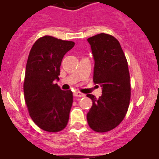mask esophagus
Here are the masks:
<instances>
[{
    "instance_id": "obj_1",
    "label": "esophagus",
    "mask_w": 159,
    "mask_h": 159,
    "mask_svg": "<svg viewBox=\"0 0 159 159\" xmlns=\"http://www.w3.org/2000/svg\"><path fill=\"white\" fill-rule=\"evenodd\" d=\"M74 96L75 97H84V94H82V93L79 92V91H75V92L73 93Z\"/></svg>"
}]
</instances>
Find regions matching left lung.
I'll return each instance as SVG.
<instances>
[{
  "instance_id": "obj_1",
  "label": "left lung",
  "mask_w": 159,
  "mask_h": 159,
  "mask_svg": "<svg viewBox=\"0 0 159 159\" xmlns=\"http://www.w3.org/2000/svg\"><path fill=\"white\" fill-rule=\"evenodd\" d=\"M94 61L93 81L102 87V94H92V106L87 114L91 129L106 132L124 119L129 106L131 84L128 62L120 43L113 36L99 34L88 38Z\"/></svg>"
}]
</instances>
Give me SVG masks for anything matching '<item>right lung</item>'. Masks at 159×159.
I'll return each mask as SVG.
<instances>
[{"mask_svg": "<svg viewBox=\"0 0 159 159\" xmlns=\"http://www.w3.org/2000/svg\"><path fill=\"white\" fill-rule=\"evenodd\" d=\"M74 46L73 41L44 36L37 40L30 51L24 94L30 118L44 131L57 132L68 124L72 91H63L54 81L59 80L62 58Z\"/></svg>", "mask_w": 159, "mask_h": 159, "instance_id": "add662e5", "label": "right lung"}]
</instances>
